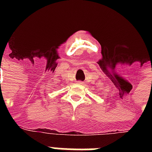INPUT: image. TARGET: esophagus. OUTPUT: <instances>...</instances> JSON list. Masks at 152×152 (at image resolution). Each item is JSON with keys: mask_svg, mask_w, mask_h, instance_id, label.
Listing matches in <instances>:
<instances>
[{"mask_svg": "<svg viewBox=\"0 0 152 152\" xmlns=\"http://www.w3.org/2000/svg\"><path fill=\"white\" fill-rule=\"evenodd\" d=\"M77 83H80V84H82V83H83V82H82V81H78V82H77Z\"/></svg>", "mask_w": 152, "mask_h": 152, "instance_id": "obj_1", "label": "esophagus"}]
</instances>
